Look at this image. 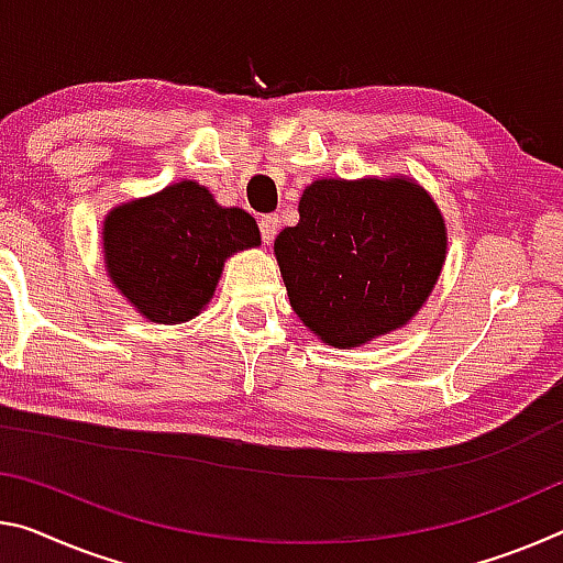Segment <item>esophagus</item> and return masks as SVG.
<instances>
[{
	"label": "esophagus",
	"instance_id": "obj_1",
	"mask_svg": "<svg viewBox=\"0 0 563 563\" xmlns=\"http://www.w3.org/2000/svg\"><path fill=\"white\" fill-rule=\"evenodd\" d=\"M257 228H261V238L265 240V243H271V240L278 235L280 220H278V216H263L261 220H257Z\"/></svg>",
	"mask_w": 563,
	"mask_h": 563
}]
</instances>
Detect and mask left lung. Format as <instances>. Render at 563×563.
I'll use <instances>...</instances> for the list:
<instances>
[{
    "label": "left lung",
    "mask_w": 563,
    "mask_h": 563,
    "mask_svg": "<svg viewBox=\"0 0 563 563\" xmlns=\"http://www.w3.org/2000/svg\"><path fill=\"white\" fill-rule=\"evenodd\" d=\"M275 238L290 306L320 341L355 347L406 325L439 280L445 228L421 187L316 180Z\"/></svg>",
    "instance_id": "1"
}]
</instances>
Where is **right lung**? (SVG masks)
I'll use <instances>...</instances> for the list:
<instances>
[{"label":"right lung","instance_id":"obj_1","mask_svg":"<svg viewBox=\"0 0 563 563\" xmlns=\"http://www.w3.org/2000/svg\"><path fill=\"white\" fill-rule=\"evenodd\" d=\"M102 238L112 283L142 316L163 325L198 316L216 292L225 257L261 245L245 210L220 208L192 180L114 208Z\"/></svg>","mask_w":563,"mask_h":563}]
</instances>
